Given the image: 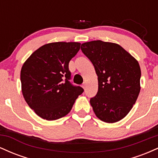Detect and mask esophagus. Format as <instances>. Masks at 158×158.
<instances>
[{
	"label": "esophagus",
	"mask_w": 158,
	"mask_h": 158,
	"mask_svg": "<svg viewBox=\"0 0 158 158\" xmlns=\"http://www.w3.org/2000/svg\"><path fill=\"white\" fill-rule=\"evenodd\" d=\"M81 87H82V88H84V89H85V87H86V84H85V83H83L82 85H81Z\"/></svg>",
	"instance_id": "obj_1"
}]
</instances>
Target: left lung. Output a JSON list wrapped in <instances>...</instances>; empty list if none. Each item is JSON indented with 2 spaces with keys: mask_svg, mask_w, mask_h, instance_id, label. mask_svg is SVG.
I'll return each instance as SVG.
<instances>
[{
  "mask_svg": "<svg viewBox=\"0 0 158 158\" xmlns=\"http://www.w3.org/2000/svg\"><path fill=\"white\" fill-rule=\"evenodd\" d=\"M81 50L98 77V92L90 100L94 113L105 123L118 122L129 113L139 94L138 61L120 45L100 40L83 43Z\"/></svg>",
  "mask_w": 158,
  "mask_h": 158,
  "instance_id": "obj_1",
  "label": "left lung"
}]
</instances>
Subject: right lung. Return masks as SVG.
I'll return each mask as SVG.
<instances>
[{
	"label": "right lung",
	"instance_id": "add662e5",
	"mask_svg": "<svg viewBox=\"0 0 158 158\" xmlns=\"http://www.w3.org/2000/svg\"><path fill=\"white\" fill-rule=\"evenodd\" d=\"M79 42H52L35 50L21 70V90L28 106L46 120L68 114L84 91L69 81L68 64L80 49Z\"/></svg>",
	"mask_w": 158,
	"mask_h": 158
}]
</instances>
